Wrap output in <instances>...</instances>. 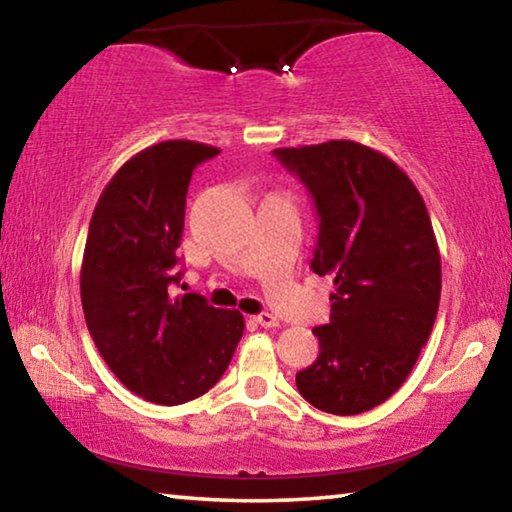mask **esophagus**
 Returning <instances> with one entry per match:
<instances>
[{
    "label": "esophagus",
    "instance_id": "34e87169",
    "mask_svg": "<svg viewBox=\"0 0 512 512\" xmlns=\"http://www.w3.org/2000/svg\"><path fill=\"white\" fill-rule=\"evenodd\" d=\"M255 322L262 326V329H276V326H280L278 317H273L271 312H262V315H257Z\"/></svg>",
    "mask_w": 512,
    "mask_h": 512
}]
</instances>
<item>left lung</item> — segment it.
I'll return each mask as SVG.
<instances>
[{"label": "left lung", "instance_id": "left-lung-1", "mask_svg": "<svg viewBox=\"0 0 512 512\" xmlns=\"http://www.w3.org/2000/svg\"><path fill=\"white\" fill-rule=\"evenodd\" d=\"M319 213L312 255L333 276L331 322L317 326V361L296 372L312 407L356 416L404 384L430 338L441 255L421 193L398 163L352 140L282 147Z\"/></svg>", "mask_w": 512, "mask_h": 512}]
</instances>
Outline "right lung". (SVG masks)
<instances>
[{
	"label": "right lung",
	"mask_w": 512,
	"mask_h": 512,
	"mask_svg": "<svg viewBox=\"0 0 512 512\" xmlns=\"http://www.w3.org/2000/svg\"><path fill=\"white\" fill-rule=\"evenodd\" d=\"M218 154L167 140L126 160L98 197L82 255V310L103 361L128 391L167 407L216 386L246 329L239 310L170 292L190 177Z\"/></svg>",
	"instance_id": "obj_1"
}]
</instances>
